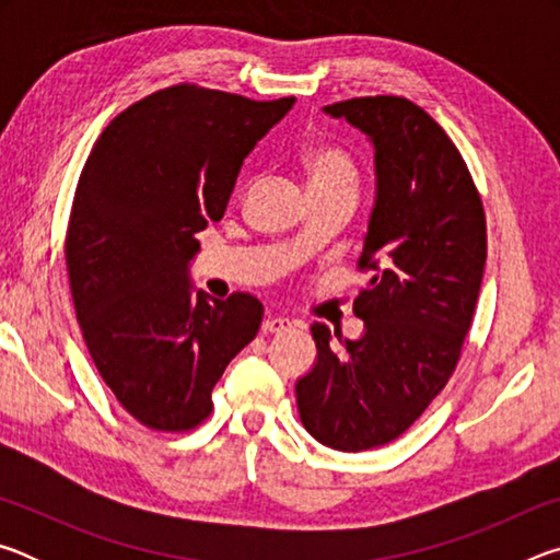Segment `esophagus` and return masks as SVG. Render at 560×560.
Segmentation results:
<instances>
[{
    "label": "esophagus",
    "mask_w": 560,
    "mask_h": 560,
    "mask_svg": "<svg viewBox=\"0 0 560 560\" xmlns=\"http://www.w3.org/2000/svg\"><path fill=\"white\" fill-rule=\"evenodd\" d=\"M293 326V320L291 318H283V316H269V318H264V324H261V330L264 334H283V330H291Z\"/></svg>",
    "instance_id": "esophagus-1"
}]
</instances>
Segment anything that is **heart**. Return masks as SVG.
Masks as SVG:
<instances>
[{
	"label": "heart",
	"instance_id": "1",
	"mask_svg": "<svg viewBox=\"0 0 560 560\" xmlns=\"http://www.w3.org/2000/svg\"><path fill=\"white\" fill-rule=\"evenodd\" d=\"M301 167L306 173L311 195L358 192V167L346 150L330 143H311L303 148Z\"/></svg>",
	"mask_w": 560,
	"mask_h": 560
}]
</instances>
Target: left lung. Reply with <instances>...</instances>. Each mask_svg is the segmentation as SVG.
<instances>
[{
    "mask_svg": "<svg viewBox=\"0 0 560 560\" xmlns=\"http://www.w3.org/2000/svg\"><path fill=\"white\" fill-rule=\"evenodd\" d=\"M371 138L377 195L353 311L365 334L336 346L314 324L318 360L296 383L303 428L330 450L363 452L400 438L442 393L469 334L487 261L479 189L457 145L402 96L326 106Z\"/></svg>",
    "mask_w": 560,
    "mask_h": 560,
    "instance_id": "1",
    "label": "left lung"
}]
</instances>
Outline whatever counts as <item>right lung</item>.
I'll return each mask as SVG.
<instances>
[{"label":"right lung","mask_w":560,"mask_h":560,"mask_svg":"<svg viewBox=\"0 0 560 560\" xmlns=\"http://www.w3.org/2000/svg\"><path fill=\"white\" fill-rule=\"evenodd\" d=\"M291 106L177 83L118 113L81 170L66 230L75 318L110 393L148 430L202 424L224 368L259 334L252 293L195 296L187 264L244 158Z\"/></svg>","instance_id":"add662e5"}]
</instances>
